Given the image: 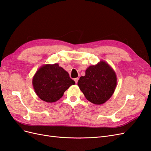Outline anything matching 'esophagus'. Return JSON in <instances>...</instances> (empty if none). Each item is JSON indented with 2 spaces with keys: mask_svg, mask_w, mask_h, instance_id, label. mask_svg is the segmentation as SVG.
<instances>
[{
  "mask_svg": "<svg viewBox=\"0 0 151 151\" xmlns=\"http://www.w3.org/2000/svg\"><path fill=\"white\" fill-rule=\"evenodd\" d=\"M78 80H79L78 77H77V78H75V79H74V81L76 82V83H77V82H78Z\"/></svg>",
  "mask_w": 151,
  "mask_h": 151,
  "instance_id": "obj_1",
  "label": "esophagus"
}]
</instances>
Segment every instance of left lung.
I'll return each instance as SVG.
<instances>
[{
	"instance_id": "1",
	"label": "left lung",
	"mask_w": 151,
	"mask_h": 151,
	"mask_svg": "<svg viewBox=\"0 0 151 151\" xmlns=\"http://www.w3.org/2000/svg\"><path fill=\"white\" fill-rule=\"evenodd\" d=\"M117 84L116 73L107 62L101 60L89 66L77 85L86 98L95 104H102L111 97Z\"/></svg>"
}]
</instances>
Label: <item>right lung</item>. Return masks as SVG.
I'll list each match as a JSON object with an SVG mask.
<instances>
[{"label": "right lung", "instance_id": "add662e5", "mask_svg": "<svg viewBox=\"0 0 151 151\" xmlns=\"http://www.w3.org/2000/svg\"><path fill=\"white\" fill-rule=\"evenodd\" d=\"M32 84L39 98L45 102L54 103L76 83L58 63H54L41 67L34 75Z\"/></svg>", "mask_w": 151, "mask_h": 151}]
</instances>
